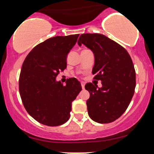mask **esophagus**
<instances>
[{"mask_svg":"<svg viewBox=\"0 0 154 154\" xmlns=\"http://www.w3.org/2000/svg\"><path fill=\"white\" fill-rule=\"evenodd\" d=\"M81 85H82V89H84V88H85V82H81Z\"/></svg>","mask_w":154,"mask_h":154,"instance_id":"1","label":"esophagus"}]
</instances>
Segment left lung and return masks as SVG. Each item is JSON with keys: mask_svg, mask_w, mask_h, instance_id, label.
<instances>
[{"mask_svg": "<svg viewBox=\"0 0 154 154\" xmlns=\"http://www.w3.org/2000/svg\"><path fill=\"white\" fill-rule=\"evenodd\" d=\"M77 43L93 51L92 73L102 84L101 88L91 82L85 86L90 93L86 102L88 115L96 122H112L126 111L135 93V71L131 57L119 44L102 34H82Z\"/></svg>", "mask_w": 154, "mask_h": 154, "instance_id": "1", "label": "left lung"}]
</instances>
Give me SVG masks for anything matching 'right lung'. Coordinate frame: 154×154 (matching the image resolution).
Listing matches in <instances>:
<instances>
[{
    "instance_id": "right-lung-1",
    "label": "right lung",
    "mask_w": 154,
    "mask_h": 154,
    "mask_svg": "<svg viewBox=\"0 0 154 154\" xmlns=\"http://www.w3.org/2000/svg\"><path fill=\"white\" fill-rule=\"evenodd\" d=\"M79 34L56 36L38 44L26 56L19 77V93L28 114L38 122L59 126L68 121L72 103L82 90L76 78L66 85L56 80Z\"/></svg>"
}]
</instances>
